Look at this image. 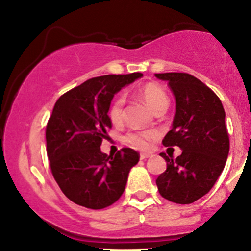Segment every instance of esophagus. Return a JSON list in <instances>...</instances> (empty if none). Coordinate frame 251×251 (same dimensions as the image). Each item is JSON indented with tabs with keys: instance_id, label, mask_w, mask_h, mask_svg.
<instances>
[{
	"instance_id": "obj_1",
	"label": "esophagus",
	"mask_w": 251,
	"mask_h": 251,
	"mask_svg": "<svg viewBox=\"0 0 251 251\" xmlns=\"http://www.w3.org/2000/svg\"><path fill=\"white\" fill-rule=\"evenodd\" d=\"M150 157H151V154H149V153H142V154H140V159H142V160L148 159V158H150Z\"/></svg>"
}]
</instances>
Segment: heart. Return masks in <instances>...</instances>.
Returning a JSON list of instances; mask_svg holds the SVG:
<instances>
[{
  "label": "heart",
  "mask_w": 251,
  "mask_h": 251,
  "mask_svg": "<svg viewBox=\"0 0 251 251\" xmlns=\"http://www.w3.org/2000/svg\"><path fill=\"white\" fill-rule=\"evenodd\" d=\"M139 97L142 98L143 101L146 103V106L151 109L153 113L158 109L166 107L168 108L169 99L163 88L155 83H148L143 86L139 89ZM123 111H124V99L122 97L117 98L112 102L111 107L108 111V117L112 123L118 124L123 119ZM155 137L154 132L145 131V132H129L124 138V142L131 148L137 150H148L150 148V143Z\"/></svg>",
  "instance_id": "1"
}]
</instances>
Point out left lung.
I'll return each mask as SVG.
<instances>
[{"mask_svg":"<svg viewBox=\"0 0 251 251\" xmlns=\"http://www.w3.org/2000/svg\"><path fill=\"white\" fill-rule=\"evenodd\" d=\"M168 82L176 100L172 129L164 146H178L181 154L171 159L165 153L166 171L155 180L165 200L194 203L206 195L223 171L229 154L226 112L220 98L188 73L155 74Z\"/></svg>","mask_w":251,"mask_h":251,"instance_id":"left-lung-1","label":"left lung"}]
</instances>
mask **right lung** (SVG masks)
<instances>
[{
  "mask_svg": "<svg viewBox=\"0 0 251 251\" xmlns=\"http://www.w3.org/2000/svg\"><path fill=\"white\" fill-rule=\"evenodd\" d=\"M142 73L93 77L59 98L46 128L51 174L68 200L88 209L112 205L123 195L131 169L139 162L134 150L114 155L101 152L112 128L113 97Z\"/></svg>",
  "mask_w": 251,
  "mask_h": 251,
  "instance_id": "add662e5",
  "label": "right lung"
}]
</instances>
